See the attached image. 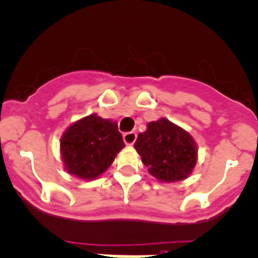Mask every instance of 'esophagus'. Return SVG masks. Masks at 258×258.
<instances>
[{"instance_id":"obj_1","label":"esophagus","mask_w":258,"mask_h":258,"mask_svg":"<svg viewBox=\"0 0 258 258\" xmlns=\"http://www.w3.org/2000/svg\"><path fill=\"white\" fill-rule=\"evenodd\" d=\"M136 138H138L136 132H126V134L123 135V141L126 145H132V144L136 141Z\"/></svg>"}]
</instances>
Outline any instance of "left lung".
Returning a JSON list of instances; mask_svg holds the SVG:
<instances>
[{
	"label": "left lung",
	"mask_w": 258,
	"mask_h": 258,
	"mask_svg": "<svg viewBox=\"0 0 258 258\" xmlns=\"http://www.w3.org/2000/svg\"><path fill=\"white\" fill-rule=\"evenodd\" d=\"M134 148L150 175L161 182L187 178L198 159V146L191 135L166 118L149 122Z\"/></svg>",
	"instance_id": "left-lung-1"
}]
</instances>
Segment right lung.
I'll use <instances>...</instances> for the list:
<instances>
[{"mask_svg":"<svg viewBox=\"0 0 258 258\" xmlns=\"http://www.w3.org/2000/svg\"><path fill=\"white\" fill-rule=\"evenodd\" d=\"M123 148L118 124L97 114L72 123L60 139L67 172L82 180H94L105 172Z\"/></svg>","mask_w":258,"mask_h":258,"instance_id":"right-lung-1","label":"right lung"}]
</instances>
